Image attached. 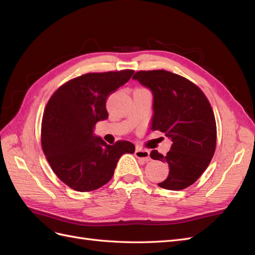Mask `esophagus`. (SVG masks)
<instances>
[{
    "mask_svg": "<svg viewBox=\"0 0 255 255\" xmlns=\"http://www.w3.org/2000/svg\"><path fill=\"white\" fill-rule=\"evenodd\" d=\"M135 156L140 159V160H143V161H149L151 158H150V152L146 151V150H143V149H136L135 150Z\"/></svg>",
    "mask_w": 255,
    "mask_h": 255,
    "instance_id": "34e87169",
    "label": "esophagus"
}]
</instances>
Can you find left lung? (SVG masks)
<instances>
[{"label":"left lung","instance_id":"1","mask_svg":"<svg viewBox=\"0 0 255 255\" xmlns=\"http://www.w3.org/2000/svg\"><path fill=\"white\" fill-rule=\"evenodd\" d=\"M133 79L153 95L152 130H160L172 141L164 156L156 150L153 159L169 165L167 179L158 186L181 190L205 171L216 149L217 128L212 106L197 85L166 70L138 71Z\"/></svg>","mask_w":255,"mask_h":255}]
</instances>
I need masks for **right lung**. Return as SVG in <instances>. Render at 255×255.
I'll use <instances>...</instances> for the list:
<instances>
[{
  "label": "right lung",
  "instance_id": "obj_1",
  "mask_svg": "<svg viewBox=\"0 0 255 255\" xmlns=\"http://www.w3.org/2000/svg\"><path fill=\"white\" fill-rule=\"evenodd\" d=\"M133 70L87 73L54 92L45 107L41 145L54 173L78 191L98 189L114 175L121 155L133 154L126 140L107 144L94 134L96 123L106 120V100L133 75Z\"/></svg>",
  "mask_w": 255,
  "mask_h": 255
}]
</instances>
